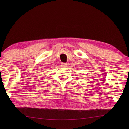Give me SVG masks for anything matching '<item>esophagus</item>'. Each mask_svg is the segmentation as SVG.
Returning <instances> with one entry per match:
<instances>
[{"label":"esophagus","mask_w":129,"mask_h":129,"mask_svg":"<svg viewBox=\"0 0 129 129\" xmlns=\"http://www.w3.org/2000/svg\"><path fill=\"white\" fill-rule=\"evenodd\" d=\"M61 65L62 67H66L67 66V63H61Z\"/></svg>","instance_id":"esophagus-1"}]
</instances>
